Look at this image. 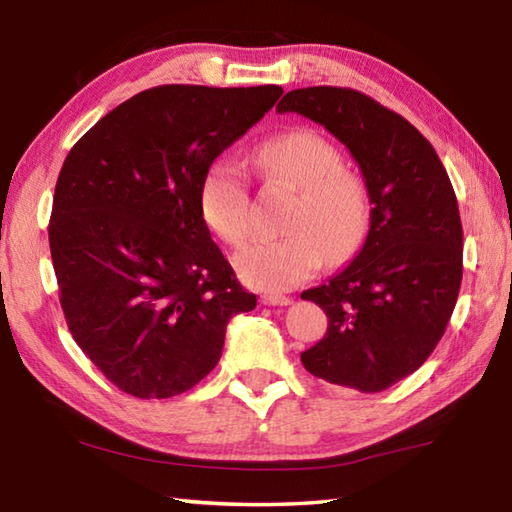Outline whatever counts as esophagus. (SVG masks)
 Wrapping results in <instances>:
<instances>
[{
  "label": "esophagus",
  "mask_w": 512,
  "mask_h": 512,
  "mask_svg": "<svg viewBox=\"0 0 512 512\" xmlns=\"http://www.w3.org/2000/svg\"><path fill=\"white\" fill-rule=\"evenodd\" d=\"M260 302L267 304V306H289L293 300L287 298V295H274V293H269V295H263V298H260Z\"/></svg>",
  "instance_id": "34e87169"
}]
</instances>
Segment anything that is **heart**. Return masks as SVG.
<instances>
[{
  "mask_svg": "<svg viewBox=\"0 0 512 512\" xmlns=\"http://www.w3.org/2000/svg\"><path fill=\"white\" fill-rule=\"evenodd\" d=\"M256 166L269 179L300 190L287 221L289 236L258 238L234 258L249 287L287 291L328 263H344L361 247L370 227V195L344 170L337 146L313 129H293L258 144ZM201 219L227 245H243L252 232L249 181L243 164L221 155L203 173Z\"/></svg>",
  "mask_w": 512,
  "mask_h": 512,
  "instance_id": "obj_1",
  "label": "heart"
}]
</instances>
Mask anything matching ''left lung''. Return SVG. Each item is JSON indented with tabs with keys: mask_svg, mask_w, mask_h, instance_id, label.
<instances>
[{
	"mask_svg": "<svg viewBox=\"0 0 512 512\" xmlns=\"http://www.w3.org/2000/svg\"><path fill=\"white\" fill-rule=\"evenodd\" d=\"M276 111L300 113L333 133L359 164L372 203L359 254L326 285L302 293L328 317L326 335L300 355L304 368L359 392L388 390L423 366L456 306V192L427 138L355 89H293Z\"/></svg>",
	"mask_w": 512,
	"mask_h": 512,
	"instance_id": "obj_1",
	"label": "left lung"
}]
</instances>
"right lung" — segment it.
Listing matches in <instances>:
<instances>
[{"label":"right lung","instance_id":"obj_1","mask_svg":"<svg viewBox=\"0 0 512 512\" xmlns=\"http://www.w3.org/2000/svg\"><path fill=\"white\" fill-rule=\"evenodd\" d=\"M280 96L278 85L153 87L67 153L48 227L59 300L76 344L122 392L195 388L230 317L256 306L201 219L199 186Z\"/></svg>","mask_w":512,"mask_h":512}]
</instances>
